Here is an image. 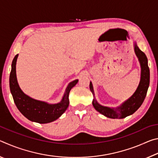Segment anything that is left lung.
Here are the masks:
<instances>
[{
  "label": "left lung",
  "instance_id": "1",
  "mask_svg": "<svg viewBox=\"0 0 158 158\" xmlns=\"http://www.w3.org/2000/svg\"><path fill=\"white\" fill-rule=\"evenodd\" d=\"M135 53L139 60L141 66V78L137 89L132 96L123 102L121 105L117 107H109L101 105L98 102L95 97L92 82H90V90L93 95L92 102L93 106L96 111L110 118L121 119L133 114L142 105L146 96L147 91L150 84V70L148 65V59L145 53L139 49L136 42L134 44Z\"/></svg>",
  "mask_w": 158,
  "mask_h": 158
}]
</instances>
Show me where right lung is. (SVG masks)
<instances>
[{"label":"right lung","instance_id":"obj_1","mask_svg":"<svg viewBox=\"0 0 158 158\" xmlns=\"http://www.w3.org/2000/svg\"><path fill=\"white\" fill-rule=\"evenodd\" d=\"M18 56L19 54L16 55L12 60L10 75V92L17 109L26 118L33 122L43 124L56 121L68 109L69 91L77 84L78 79L74 80L68 85L60 102L49 104L44 101L35 100L25 94L19 85L16 74Z\"/></svg>","mask_w":158,"mask_h":158}]
</instances>
